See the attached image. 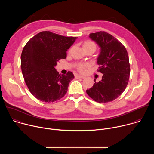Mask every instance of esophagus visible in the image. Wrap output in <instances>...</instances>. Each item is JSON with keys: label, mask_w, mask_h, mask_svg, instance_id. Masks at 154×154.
<instances>
[{"label": "esophagus", "mask_w": 154, "mask_h": 154, "mask_svg": "<svg viewBox=\"0 0 154 154\" xmlns=\"http://www.w3.org/2000/svg\"><path fill=\"white\" fill-rule=\"evenodd\" d=\"M75 79H84L85 77L79 75H75Z\"/></svg>", "instance_id": "1"}]
</instances>
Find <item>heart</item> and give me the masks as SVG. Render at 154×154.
I'll return each instance as SVG.
<instances>
[{"mask_svg":"<svg viewBox=\"0 0 154 154\" xmlns=\"http://www.w3.org/2000/svg\"><path fill=\"white\" fill-rule=\"evenodd\" d=\"M83 48L85 51H91L94 52L97 49V45L95 42L91 40H86L83 42ZM72 48H71L69 50V52H70L72 50ZM90 67V64L88 63H78L75 64V68L81 74H83L86 72V69Z\"/></svg>","mask_w":154,"mask_h":154,"instance_id":"b5f03b06","label":"heart"}]
</instances>
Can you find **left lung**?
<instances>
[{
  "instance_id": "left-lung-1",
  "label": "left lung",
  "mask_w": 154,
  "mask_h": 154,
  "mask_svg": "<svg viewBox=\"0 0 154 154\" xmlns=\"http://www.w3.org/2000/svg\"><path fill=\"white\" fill-rule=\"evenodd\" d=\"M101 48L97 58L98 72L103 74L102 80L94 83L86 93L99 103L112 102L124 91L130 77V63L127 51L113 36L100 31L90 34Z\"/></svg>"
}]
</instances>
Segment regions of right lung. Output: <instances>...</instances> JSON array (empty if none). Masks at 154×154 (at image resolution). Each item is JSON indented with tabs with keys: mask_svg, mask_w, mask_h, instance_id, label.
Here are the masks:
<instances>
[{
	"mask_svg": "<svg viewBox=\"0 0 154 154\" xmlns=\"http://www.w3.org/2000/svg\"><path fill=\"white\" fill-rule=\"evenodd\" d=\"M77 38L43 31L32 38L23 48L22 72L30 92L38 100L53 102L66 94L74 75L71 71L59 74L55 66L60 60L66 58V51Z\"/></svg>",
	"mask_w": 154,
	"mask_h": 154,
	"instance_id": "add662e5",
	"label": "right lung"
}]
</instances>
